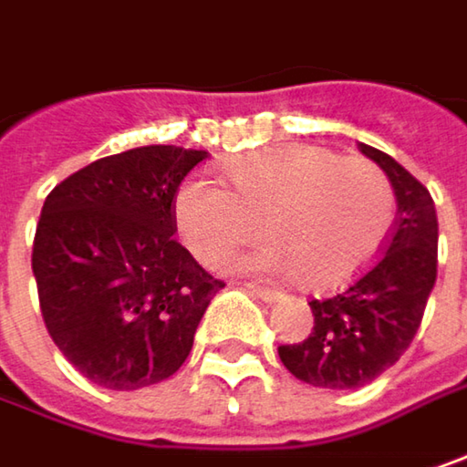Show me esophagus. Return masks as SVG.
Masks as SVG:
<instances>
[{
	"label": "esophagus",
	"mask_w": 467,
	"mask_h": 467,
	"mask_svg": "<svg viewBox=\"0 0 467 467\" xmlns=\"http://www.w3.org/2000/svg\"><path fill=\"white\" fill-rule=\"evenodd\" d=\"M246 289L254 294L257 299H263V302H278L281 299V292L268 289V286H260V284H246Z\"/></svg>",
	"instance_id": "1"
}]
</instances>
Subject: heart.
Returning <instances> with one entry per match:
<instances>
[{
  "mask_svg": "<svg viewBox=\"0 0 467 467\" xmlns=\"http://www.w3.org/2000/svg\"><path fill=\"white\" fill-rule=\"evenodd\" d=\"M231 189L186 178L173 199L175 228L204 265H221L263 228L273 242L236 268L294 275L331 292L370 265L394 223V192L376 165L315 144H273L225 162Z\"/></svg>",
  "mask_w": 467,
  "mask_h": 467,
  "instance_id": "obj_1",
  "label": "heart"
}]
</instances>
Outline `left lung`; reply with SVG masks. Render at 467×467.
Here are the masks:
<instances>
[{
    "label": "left lung",
    "mask_w": 467,
    "mask_h": 467,
    "mask_svg": "<svg viewBox=\"0 0 467 467\" xmlns=\"http://www.w3.org/2000/svg\"><path fill=\"white\" fill-rule=\"evenodd\" d=\"M389 178L397 221L381 260L349 289L313 299V334L278 347L294 379L320 389H360L405 355L436 284L439 221L429 189L381 150L360 144Z\"/></svg>",
    "instance_id": "left-lung-1"
}]
</instances>
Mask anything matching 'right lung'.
<instances>
[{"instance_id": "obj_1", "label": "right lung", "mask_w": 467, "mask_h": 467, "mask_svg": "<svg viewBox=\"0 0 467 467\" xmlns=\"http://www.w3.org/2000/svg\"><path fill=\"white\" fill-rule=\"evenodd\" d=\"M204 150L136 147L49 192L36 225L41 315L88 381L130 391L171 379L223 289L173 239V199Z\"/></svg>"}]
</instances>
